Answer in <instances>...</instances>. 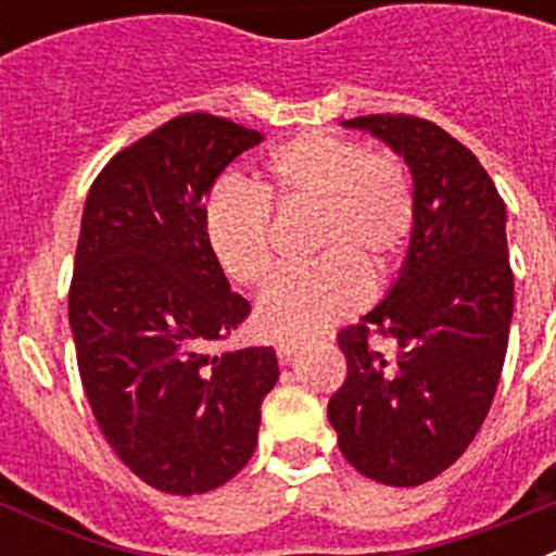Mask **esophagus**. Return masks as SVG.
Returning <instances> with one entry per match:
<instances>
[{"instance_id":"1","label":"esophagus","mask_w":556,"mask_h":556,"mask_svg":"<svg viewBox=\"0 0 556 556\" xmlns=\"http://www.w3.org/2000/svg\"><path fill=\"white\" fill-rule=\"evenodd\" d=\"M301 348H303V339H281L275 351H278V356H281V358H289V356H294V353L301 351Z\"/></svg>"}]
</instances>
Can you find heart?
Returning a JSON list of instances; mask_svg holds the SVG:
<instances>
[{
  "label": "heart",
  "instance_id": "b5f03b06",
  "mask_svg": "<svg viewBox=\"0 0 556 556\" xmlns=\"http://www.w3.org/2000/svg\"><path fill=\"white\" fill-rule=\"evenodd\" d=\"M255 192L219 184L203 205V236L217 267L244 289L275 273V225L308 214L306 250L317 262L283 275L255 306L264 337H306L362 306L367 278L395 269L415 233L417 200L404 161L356 141L301 132L275 147Z\"/></svg>",
  "mask_w": 556,
  "mask_h": 556
}]
</instances>
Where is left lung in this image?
<instances>
[{"label":"left lung","instance_id":"1","mask_svg":"<svg viewBox=\"0 0 556 556\" xmlns=\"http://www.w3.org/2000/svg\"><path fill=\"white\" fill-rule=\"evenodd\" d=\"M342 125L404 159L417 219L384 301L339 331L348 378L328 420L358 473L417 488L465 454L493 404L515 301L507 208L473 152L434 122L372 113ZM372 330L396 342L395 357L366 345Z\"/></svg>","mask_w":556,"mask_h":556}]
</instances>
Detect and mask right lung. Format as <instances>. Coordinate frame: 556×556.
<instances>
[{
	"label": "right lung",
	"instance_id": "add662e5",
	"mask_svg": "<svg viewBox=\"0 0 556 556\" xmlns=\"http://www.w3.org/2000/svg\"><path fill=\"white\" fill-rule=\"evenodd\" d=\"M264 136L184 113L116 152L83 208L68 326L108 445L150 488L208 493L248 465L273 348L208 353L250 314L203 236L225 166Z\"/></svg>",
	"mask_w": 556,
	"mask_h": 556
}]
</instances>
